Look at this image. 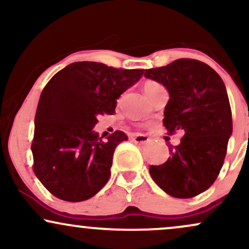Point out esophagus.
Here are the masks:
<instances>
[{
	"instance_id": "esophagus-1",
	"label": "esophagus",
	"mask_w": 249,
	"mask_h": 249,
	"mask_svg": "<svg viewBox=\"0 0 249 249\" xmlns=\"http://www.w3.org/2000/svg\"><path fill=\"white\" fill-rule=\"evenodd\" d=\"M132 141L134 142H138V144H145V142H150V138L145 134H136V136L132 137Z\"/></svg>"
}]
</instances>
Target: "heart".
<instances>
[{"label": "heart", "instance_id": "heart-1", "mask_svg": "<svg viewBox=\"0 0 249 249\" xmlns=\"http://www.w3.org/2000/svg\"><path fill=\"white\" fill-rule=\"evenodd\" d=\"M161 89H164V87H162L161 84H159L158 82L147 81L144 84V92L146 93V96L151 95V93H153V92H156V91L161 90Z\"/></svg>", "mask_w": 249, "mask_h": 249}]
</instances>
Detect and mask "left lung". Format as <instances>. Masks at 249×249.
Returning a JSON list of instances; mask_svg holds the SVG:
<instances>
[{"mask_svg": "<svg viewBox=\"0 0 249 249\" xmlns=\"http://www.w3.org/2000/svg\"><path fill=\"white\" fill-rule=\"evenodd\" d=\"M144 76L168 91L162 119L167 133L184 131L178 146H168L170 158L151 165V177L174 198L198 196L219 176L232 136V111L224 82L207 64L190 58L148 69Z\"/></svg>", "mask_w": 249, "mask_h": 249, "instance_id": "8db88e82", "label": "left lung"}]
</instances>
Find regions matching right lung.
<instances>
[{"mask_svg":"<svg viewBox=\"0 0 249 249\" xmlns=\"http://www.w3.org/2000/svg\"><path fill=\"white\" fill-rule=\"evenodd\" d=\"M142 73V69L75 62L48 82L37 105L31 151L34 172L51 194L78 202L105 186L115 148L127 136L116 131L102 141L93 130L97 117L113 115L117 99Z\"/></svg>","mask_w":249,"mask_h":249,"instance_id":"1","label":"right lung"}]
</instances>
